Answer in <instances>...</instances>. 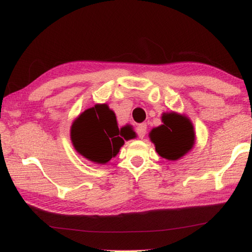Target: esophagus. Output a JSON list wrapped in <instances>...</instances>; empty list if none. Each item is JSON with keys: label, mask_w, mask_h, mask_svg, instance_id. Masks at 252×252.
Segmentation results:
<instances>
[{"label": "esophagus", "mask_w": 252, "mask_h": 252, "mask_svg": "<svg viewBox=\"0 0 252 252\" xmlns=\"http://www.w3.org/2000/svg\"><path fill=\"white\" fill-rule=\"evenodd\" d=\"M146 133H147V125L146 124H140V125L136 127L137 136H139L140 139H143L144 135H146Z\"/></svg>", "instance_id": "obj_1"}]
</instances>
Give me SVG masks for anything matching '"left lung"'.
Segmentation results:
<instances>
[{"mask_svg": "<svg viewBox=\"0 0 252 252\" xmlns=\"http://www.w3.org/2000/svg\"><path fill=\"white\" fill-rule=\"evenodd\" d=\"M163 125L150 132L156 151L168 160H177L187 154L195 141L194 127L188 118L177 113H165Z\"/></svg>", "mask_w": 252, "mask_h": 252, "instance_id": "obj_1", "label": "left lung"}]
</instances>
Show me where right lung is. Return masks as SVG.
I'll use <instances>...</instances> for the list:
<instances>
[{
  "label": "right lung",
  "instance_id": "add662e5",
  "mask_svg": "<svg viewBox=\"0 0 252 252\" xmlns=\"http://www.w3.org/2000/svg\"><path fill=\"white\" fill-rule=\"evenodd\" d=\"M121 136L119 137V135ZM130 139V133L119 130L116 116L106 104H97L86 110L72 125L71 139L75 150L89 160L105 164L115 157L124 144Z\"/></svg>",
  "mask_w": 252,
  "mask_h": 252
}]
</instances>
